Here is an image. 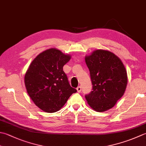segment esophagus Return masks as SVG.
I'll use <instances>...</instances> for the list:
<instances>
[{
    "mask_svg": "<svg viewBox=\"0 0 146 146\" xmlns=\"http://www.w3.org/2000/svg\"><path fill=\"white\" fill-rule=\"evenodd\" d=\"M76 90H77V92H80L81 90H82V88L80 86H78V87L76 88Z\"/></svg>",
    "mask_w": 146,
    "mask_h": 146,
    "instance_id": "34e87169",
    "label": "esophagus"
}]
</instances>
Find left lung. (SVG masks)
<instances>
[{
    "instance_id": "8db88e82",
    "label": "left lung",
    "mask_w": 146,
    "mask_h": 146,
    "mask_svg": "<svg viewBox=\"0 0 146 146\" xmlns=\"http://www.w3.org/2000/svg\"><path fill=\"white\" fill-rule=\"evenodd\" d=\"M85 59L92 84V91L85 95L88 104L98 112L111 109L123 96L127 87L123 64L115 54L104 50H96Z\"/></svg>"
}]
</instances>
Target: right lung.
<instances>
[{"mask_svg":"<svg viewBox=\"0 0 146 146\" xmlns=\"http://www.w3.org/2000/svg\"><path fill=\"white\" fill-rule=\"evenodd\" d=\"M56 48H50L37 56L25 76L28 95L34 103L45 112L54 113L63 106L77 90L70 86L63 66L70 61Z\"/></svg>","mask_w":146,"mask_h":146,"instance_id":"1","label":"right lung"}]
</instances>
